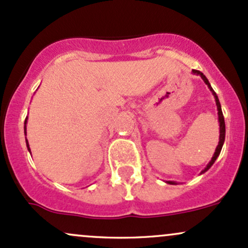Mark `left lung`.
I'll return each mask as SVG.
<instances>
[{
	"mask_svg": "<svg viewBox=\"0 0 248 248\" xmlns=\"http://www.w3.org/2000/svg\"><path fill=\"white\" fill-rule=\"evenodd\" d=\"M193 72V74H195V76H200L202 78V80L204 81V84L207 85V86H208V89L210 90V92L213 93V95H214V99H215V104H217V118H219V125H220V136H219V144H217V149H215V153H214V155H213V157H212V159H210L209 161V163L207 164V167L204 168L203 170H202L201 171V174H203V172H206L207 170L209 169L210 167L213 166V164H214V162L217 161V157H219V155H220V153H221V149H222V145H223V143H225V135H226V126H225V118H223V114H222V110H221V105H220V102H219V98H217V93L214 92V90L212 89V86H210V84H209V81H208V79L206 78V76H204L203 73H202V72H200V71H196V70H193L191 71ZM167 183H169V185H177V182H175V181H166Z\"/></svg>",
	"mask_w": 248,
	"mask_h": 248,
	"instance_id": "1",
	"label": "left lung"
}]
</instances>
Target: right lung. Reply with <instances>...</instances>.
Masks as SVG:
<instances>
[{
	"label": "right lung",
	"mask_w": 248,
	"mask_h": 248,
	"mask_svg": "<svg viewBox=\"0 0 248 248\" xmlns=\"http://www.w3.org/2000/svg\"><path fill=\"white\" fill-rule=\"evenodd\" d=\"M27 119H28V117H27V118H26V121H25V136L27 135V127H26V125H27ZM26 144H27L28 151H29V153H31V148H29V144H28V140H26Z\"/></svg>",
	"instance_id": "obj_1"
}]
</instances>
